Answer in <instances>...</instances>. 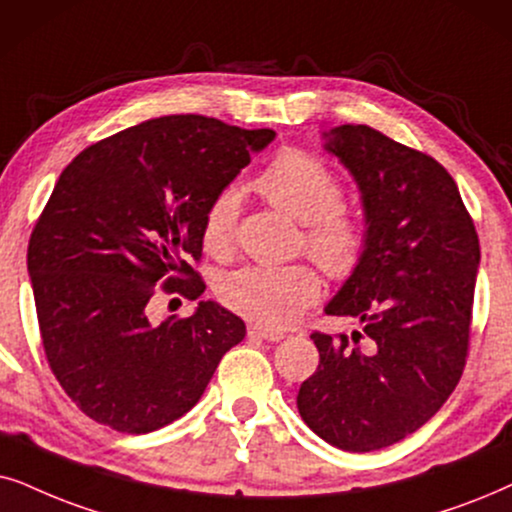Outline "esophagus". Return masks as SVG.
<instances>
[{"mask_svg":"<svg viewBox=\"0 0 512 512\" xmlns=\"http://www.w3.org/2000/svg\"><path fill=\"white\" fill-rule=\"evenodd\" d=\"M248 337L262 339V342H281L285 335L283 332L269 330V327H262V325H248Z\"/></svg>","mask_w":512,"mask_h":512,"instance_id":"esophagus-1","label":"esophagus"}]
</instances>
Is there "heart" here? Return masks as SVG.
<instances>
[{"label":"heart","mask_w":512,"mask_h":512,"mask_svg":"<svg viewBox=\"0 0 512 512\" xmlns=\"http://www.w3.org/2000/svg\"><path fill=\"white\" fill-rule=\"evenodd\" d=\"M255 189L283 213L304 222L306 248L332 278H349L363 262L367 227L356 210L342 201V180L323 159L304 149H283ZM236 189H222L208 203L201 222V241L210 255L227 257L236 245ZM220 302L252 323L281 330L302 316L320 297V276L311 264L264 267L248 264L217 281Z\"/></svg>","instance_id":"b5f03b06"}]
</instances>
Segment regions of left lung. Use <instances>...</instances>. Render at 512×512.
Returning <instances> with one entry per match:
<instances>
[{
  "instance_id": "obj_1",
  "label": "left lung",
  "mask_w": 512,
  "mask_h": 512,
  "mask_svg": "<svg viewBox=\"0 0 512 512\" xmlns=\"http://www.w3.org/2000/svg\"><path fill=\"white\" fill-rule=\"evenodd\" d=\"M325 140L356 180L367 224L363 262L325 313L358 318L363 330L313 332L320 363L299 386L297 410L330 445L372 452L424 426L459 384L480 241L433 156L360 124Z\"/></svg>"
}]
</instances>
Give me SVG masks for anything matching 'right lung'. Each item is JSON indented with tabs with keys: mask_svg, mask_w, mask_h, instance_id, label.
Returning a JSON list of instances; mask_svg holds the SVG:
<instances>
[{
	"mask_svg": "<svg viewBox=\"0 0 512 512\" xmlns=\"http://www.w3.org/2000/svg\"><path fill=\"white\" fill-rule=\"evenodd\" d=\"M271 128L199 114L149 119L86 147L60 173L27 245L51 372L86 417L152 433L206 391L245 323L217 302L149 320L154 299H199L208 203L262 152Z\"/></svg>",
	"mask_w": 512,
	"mask_h": 512,
	"instance_id": "right-lung-1",
	"label": "right lung"
}]
</instances>
